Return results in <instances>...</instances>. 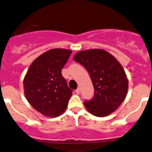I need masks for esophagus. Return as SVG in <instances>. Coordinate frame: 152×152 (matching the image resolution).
<instances>
[{
    "instance_id": "obj_1",
    "label": "esophagus",
    "mask_w": 152,
    "mask_h": 152,
    "mask_svg": "<svg viewBox=\"0 0 152 152\" xmlns=\"http://www.w3.org/2000/svg\"><path fill=\"white\" fill-rule=\"evenodd\" d=\"M76 94H80V88H78L76 90Z\"/></svg>"
}]
</instances>
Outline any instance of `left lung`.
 Listing matches in <instances>:
<instances>
[{"instance_id":"1","label":"left lung","mask_w":152,"mask_h":152,"mask_svg":"<svg viewBox=\"0 0 152 152\" xmlns=\"http://www.w3.org/2000/svg\"><path fill=\"white\" fill-rule=\"evenodd\" d=\"M73 60L88 70L94 88V96L84 102L94 116L106 117L115 111L126 99L129 82L124 69L114 56L102 49L77 53Z\"/></svg>"}]
</instances>
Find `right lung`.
<instances>
[{"label":"right lung","mask_w":152,"mask_h":152,"mask_svg":"<svg viewBox=\"0 0 152 152\" xmlns=\"http://www.w3.org/2000/svg\"><path fill=\"white\" fill-rule=\"evenodd\" d=\"M72 51L52 49L35 58L23 79V89L29 104L43 115L57 117L64 112L73 91L61 75Z\"/></svg>","instance_id":"right-lung-1"}]
</instances>
